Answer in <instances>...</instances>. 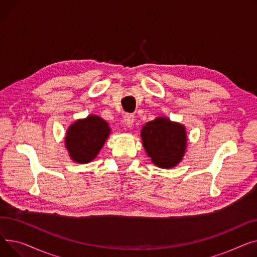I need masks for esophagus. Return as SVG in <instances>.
<instances>
[{
  "label": "esophagus",
  "instance_id": "1",
  "mask_svg": "<svg viewBox=\"0 0 257 257\" xmlns=\"http://www.w3.org/2000/svg\"><path fill=\"white\" fill-rule=\"evenodd\" d=\"M134 118H135V116H134L133 114L126 113V114L124 115V117H123V121H124V123H125V125H126V126L131 127V126L133 125V123H134Z\"/></svg>",
  "mask_w": 257,
  "mask_h": 257
}]
</instances>
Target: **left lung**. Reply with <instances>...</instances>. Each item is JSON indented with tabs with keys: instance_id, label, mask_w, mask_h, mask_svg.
Returning <instances> with one entry per match:
<instances>
[{
	"instance_id": "8db88e82",
	"label": "left lung",
	"mask_w": 257,
	"mask_h": 257,
	"mask_svg": "<svg viewBox=\"0 0 257 257\" xmlns=\"http://www.w3.org/2000/svg\"><path fill=\"white\" fill-rule=\"evenodd\" d=\"M143 147L152 162L161 168H173L187 149V133L183 124L167 117H158L141 130Z\"/></svg>"
}]
</instances>
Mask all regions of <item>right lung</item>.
<instances>
[{
	"mask_svg": "<svg viewBox=\"0 0 257 257\" xmlns=\"http://www.w3.org/2000/svg\"><path fill=\"white\" fill-rule=\"evenodd\" d=\"M110 132L108 122L96 115L74 121L65 136V147L71 160L80 164L91 162L98 155Z\"/></svg>",
	"mask_w": 257,
	"mask_h": 257,
	"instance_id": "right-lung-1",
	"label": "right lung"
}]
</instances>
